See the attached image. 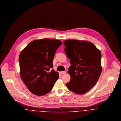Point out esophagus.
<instances>
[{
	"label": "esophagus",
	"instance_id": "obj_1",
	"mask_svg": "<svg viewBox=\"0 0 121 121\" xmlns=\"http://www.w3.org/2000/svg\"><path fill=\"white\" fill-rule=\"evenodd\" d=\"M61 73L62 74H65V73H66V72L65 71H61Z\"/></svg>",
	"mask_w": 121,
	"mask_h": 121
}]
</instances>
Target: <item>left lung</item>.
<instances>
[{
    "label": "left lung",
    "mask_w": 121,
    "mask_h": 121,
    "mask_svg": "<svg viewBox=\"0 0 121 121\" xmlns=\"http://www.w3.org/2000/svg\"><path fill=\"white\" fill-rule=\"evenodd\" d=\"M63 43L71 65L68 70L70 80L66 86L76 94H85L95 85L101 75V51L88 41L68 39Z\"/></svg>",
    "instance_id": "8db88e82"
}]
</instances>
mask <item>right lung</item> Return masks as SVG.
<instances>
[{
	"label": "right lung",
	"mask_w": 121,
	"mask_h": 121,
	"mask_svg": "<svg viewBox=\"0 0 121 121\" xmlns=\"http://www.w3.org/2000/svg\"><path fill=\"white\" fill-rule=\"evenodd\" d=\"M62 43L60 40L51 39L34 40L21 52L20 77L33 94H46L57 80L59 73L51 68L55 53Z\"/></svg>",
	"instance_id": "add662e5"
}]
</instances>
